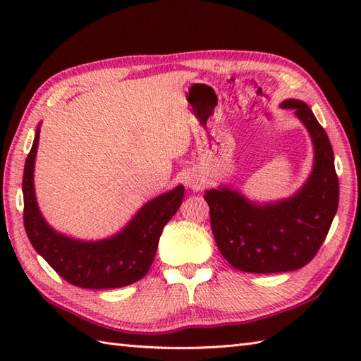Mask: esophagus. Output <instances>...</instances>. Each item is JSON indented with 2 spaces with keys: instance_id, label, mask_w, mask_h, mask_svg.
<instances>
[{
  "instance_id": "obj_1",
  "label": "esophagus",
  "mask_w": 361,
  "mask_h": 361,
  "mask_svg": "<svg viewBox=\"0 0 361 361\" xmlns=\"http://www.w3.org/2000/svg\"><path fill=\"white\" fill-rule=\"evenodd\" d=\"M202 185H203V181L198 178L197 175H189V176H186V186L188 188H190V189H200L202 188Z\"/></svg>"
}]
</instances>
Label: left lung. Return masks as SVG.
Here are the masks:
<instances>
[{"label": "left lung", "instance_id": "left-lung-1", "mask_svg": "<svg viewBox=\"0 0 361 361\" xmlns=\"http://www.w3.org/2000/svg\"><path fill=\"white\" fill-rule=\"evenodd\" d=\"M281 106L295 110L315 147L313 171L305 185L293 197L265 204L252 203L229 188L204 192L217 247L240 271L282 273L307 265L338 208V176L327 133L307 104L288 99Z\"/></svg>", "mask_w": 361, "mask_h": 361}]
</instances>
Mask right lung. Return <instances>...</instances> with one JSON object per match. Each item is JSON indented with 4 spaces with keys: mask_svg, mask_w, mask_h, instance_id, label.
Returning <instances> with one entry per match:
<instances>
[{
    "mask_svg": "<svg viewBox=\"0 0 361 361\" xmlns=\"http://www.w3.org/2000/svg\"><path fill=\"white\" fill-rule=\"evenodd\" d=\"M40 126L37 127L32 149L26 158L23 173L25 197V229L35 251L59 276L82 288H119L144 278L155 259L159 235L185 197V188L176 186L169 192L145 203L116 235L96 242L66 237L46 224L38 209L34 190V161L37 155Z\"/></svg>",
    "mask_w": 361,
    "mask_h": 361,
    "instance_id": "right-lung-1",
    "label": "right lung"
}]
</instances>
